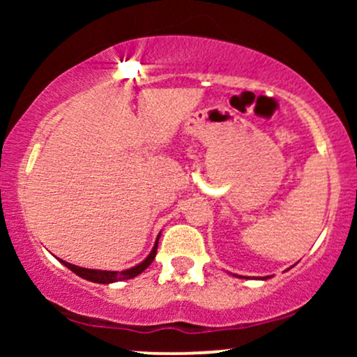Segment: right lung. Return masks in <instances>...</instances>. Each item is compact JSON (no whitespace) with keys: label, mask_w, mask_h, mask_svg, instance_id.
Masks as SVG:
<instances>
[{"label":"right lung","mask_w":357,"mask_h":357,"mask_svg":"<svg viewBox=\"0 0 357 357\" xmlns=\"http://www.w3.org/2000/svg\"><path fill=\"white\" fill-rule=\"evenodd\" d=\"M158 241H159V236H158V240H155V245H154L153 252L149 253V257H147L144 261H141V264L136 265V267H132V268H129V270H122V272H110V270L82 268V267H77V265L68 264V261H63V260H60V261L65 265V267L70 268L73 273H77V275H79V277L85 278V280L96 282V284H112V282L129 280V278L137 277L139 273L144 272V270L149 267L151 264H153V260H154V257H155V252H158Z\"/></svg>","instance_id":"obj_1"}]
</instances>
